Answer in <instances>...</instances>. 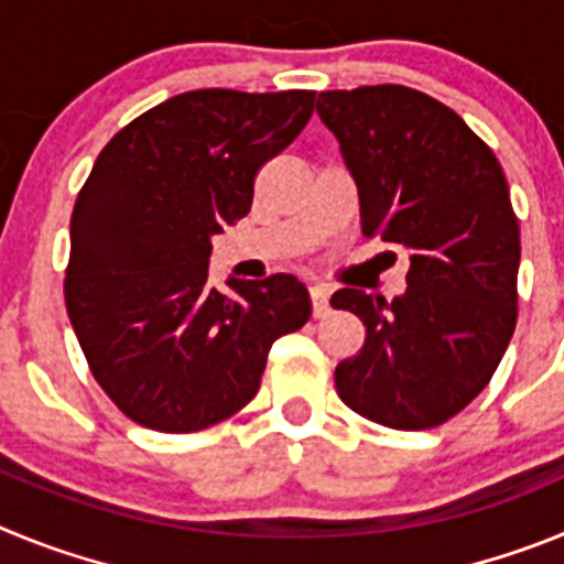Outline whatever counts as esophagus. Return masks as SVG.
<instances>
[{"instance_id":"34e87169","label":"esophagus","mask_w":564,"mask_h":564,"mask_svg":"<svg viewBox=\"0 0 564 564\" xmlns=\"http://www.w3.org/2000/svg\"><path fill=\"white\" fill-rule=\"evenodd\" d=\"M311 302H313V316L322 318L330 311V291L325 285H311Z\"/></svg>"}]
</instances>
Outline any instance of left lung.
I'll return each instance as SVG.
<instances>
[{"mask_svg":"<svg viewBox=\"0 0 564 564\" xmlns=\"http://www.w3.org/2000/svg\"><path fill=\"white\" fill-rule=\"evenodd\" d=\"M316 112L356 181L361 231L410 257L392 302L333 293L367 327L336 367L338 398L390 430H430L486 390L514 336L520 226L506 174L460 115L401 84L318 93Z\"/></svg>","mask_w":564,"mask_h":564,"instance_id":"8db88e82","label":"left lung"}]
</instances>
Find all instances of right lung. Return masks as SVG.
I'll list each match as a JSON object with an SVG mask.
<instances>
[{"label": "right lung", "mask_w": 564, "mask_h": 564, "mask_svg": "<svg viewBox=\"0 0 564 564\" xmlns=\"http://www.w3.org/2000/svg\"><path fill=\"white\" fill-rule=\"evenodd\" d=\"M311 89H192L101 149L69 220L67 313L115 406L197 432L257 395L268 350L311 318L291 273L208 288L212 237L251 212L253 177L313 115Z\"/></svg>", "instance_id": "add662e5"}]
</instances>
